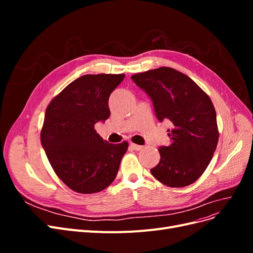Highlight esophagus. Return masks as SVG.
Wrapping results in <instances>:
<instances>
[{"instance_id":"34e87169","label":"esophagus","mask_w":253,"mask_h":253,"mask_svg":"<svg viewBox=\"0 0 253 253\" xmlns=\"http://www.w3.org/2000/svg\"><path fill=\"white\" fill-rule=\"evenodd\" d=\"M129 145H131V148L132 149H134L135 151H140V150H142V145H138V144H135V143H129Z\"/></svg>"}]
</instances>
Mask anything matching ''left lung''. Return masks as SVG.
Returning a JSON list of instances; mask_svg holds the SVG:
<instances>
[{
    "mask_svg": "<svg viewBox=\"0 0 253 253\" xmlns=\"http://www.w3.org/2000/svg\"><path fill=\"white\" fill-rule=\"evenodd\" d=\"M152 99L159 121H170L171 143L158 149L160 162L152 175L172 188L196 181L207 169L218 141L216 113L210 97L189 78L171 67L132 76Z\"/></svg>",
    "mask_w": 253,
    "mask_h": 253,
    "instance_id": "1",
    "label": "left lung"
}]
</instances>
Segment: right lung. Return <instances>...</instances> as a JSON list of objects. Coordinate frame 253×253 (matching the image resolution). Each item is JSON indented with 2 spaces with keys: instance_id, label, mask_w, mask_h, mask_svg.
I'll use <instances>...</instances> for the list:
<instances>
[{
  "instance_id": "1",
  "label": "right lung",
  "mask_w": 253,
  "mask_h": 253,
  "mask_svg": "<svg viewBox=\"0 0 253 253\" xmlns=\"http://www.w3.org/2000/svg\"><path fill=\"white\" fill-rule=\"evenodd\" d=\"M125 76H81L53 98L45 111L42 147L58 177L75 192H100L116 178L128 143H109L94 126L110 117L109 97Z\"/></svg>"
}]
</instances>
